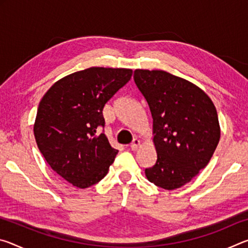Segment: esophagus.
Returning <instances> with one entry per match:
<instances>
[{
	"mask_svg": "<svg viewBox=\"0 0 248 248\" xmlns=\"http://www.w3.org/2000/svg\"><path fill=\"white\" fill-rule=\"evenodd\" d=\"M139 145H140V140L133 139L132 142H131V144H130V149H131L132 151H134V150L138 149V146H139Z\"/></svg>",
	"mask_w": 248,
	"mask_h": 248,
	"instance_id": "esophagus-1",
	"label": "esophagus"
}]
</instances>
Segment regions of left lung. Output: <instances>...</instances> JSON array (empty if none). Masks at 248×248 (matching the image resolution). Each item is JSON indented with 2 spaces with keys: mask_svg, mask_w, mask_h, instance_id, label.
<instances>
[{
  "mask_svg": "<svg viewBox=\"0 0 248 248\" xmlns=\"http://www.w3.org/2000/svg\"><path fill=\"white\" fill-rule=\"evenodd\" d=\"M134 83L153 119L156 163L151 183L173 190L189 183L212 157L220 140L217 109L202 90L161 70H136Z\"/></svg>",
  "mask_w": 248,
  "mask_h": 248,
  "instance_id": "obj_1",
  "label": "left lung"
}]
</instances>
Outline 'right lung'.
I'll list each match as a JSON object with an SVG mask.
<instances>
[{"instance_id":"right-lung-1","label":"right lung","mask_w":248,"mask_h":248,"mask_svg":"<svg viewBox=\"0 0 248 248\" xmlns=\"http://www.w3.org/2000/svg\"><path fill=\"white\" fill-rule=\"evenodd\" d=\"M132 70L90 68L54 83L40 100L33 134L50 167L78 188L97 184L107 175L118 150L100 128L103 109Z\"/></svg>"}]
</instances>
